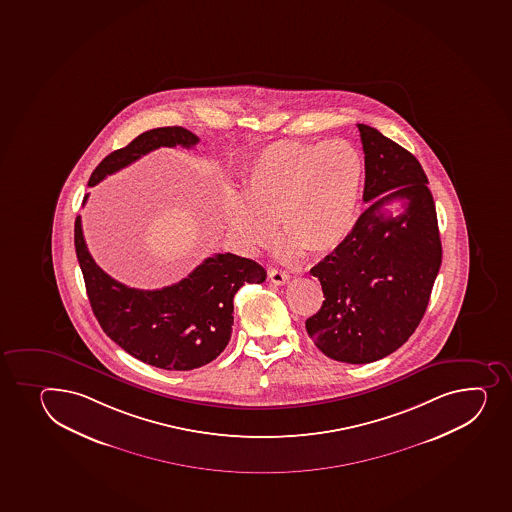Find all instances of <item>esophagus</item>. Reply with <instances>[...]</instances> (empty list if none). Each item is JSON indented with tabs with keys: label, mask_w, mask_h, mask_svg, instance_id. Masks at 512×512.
Listing matches in <instances>:
<instances>
[{
	"label": "esophagus",
	"mask_w": 512,
	"mask_h": 512,
	"mask_svg": "<svg viewBox=\"0 0 512 512\" xmlns=\"http://www.w3.org/2000/svg\"><path fill=\"white\" fill-rule=\"evenodd\" d=\"M269 279L274 282L275 285H284L287 284L290 280V275L284 270L279 269H270L269 270Z\"/></svg>",
	"instance_id": "esophagus-1"
}]
</instances>
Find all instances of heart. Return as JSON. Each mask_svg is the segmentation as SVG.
Instances as JSON below:
<instances>
[{
  "mask_svg": "<svg viewBox=\"0 0 512 512\" xmlns=\"http://www.w3.org/2000/svg\"><path fill=\"white\" fill-rule=\"evenodd\" d=\"M364 176L363 156L344 139L270 144L243 169V200L228 196V232L255 253L274 240L279 223L285 257L334 252L353 230Z\"/></svg>",
  "mask_w": 512,
  "mask_h": 512,
  "instance_id": "1",
  "label": "heart"
}]
</instances>
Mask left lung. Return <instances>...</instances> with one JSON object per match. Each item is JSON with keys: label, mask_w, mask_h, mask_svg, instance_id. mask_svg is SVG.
I'll use <instances>...</instances> for the list:
<instances>
[{"label": "left lung", "mask_w": 512, "mask_h": 512, "mask_svg": "<svg viewBox=\"0 0 512 512\" xmlns=\"http://www.w3.org/2000/svg\"><path fill=\"white\" fill-rule=\"evenodd\" d=\"M358 129L369 205L348 238L312 267L326 299L306 321L317 348L349 364L373 363L408 341L442 264L437 211L422 164L375 127ZM393 200L404 206L396 217L385 211Z\"/></svg>", "instance_id": "1"}]
</instances>
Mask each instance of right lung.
I'll list each match as a JSON object with an SVG mask.
<instances>
[{"mask_svg": "<svg viewBox=\"0 0 512 512\" xmlns=\"http://www.w3.org/2000/svg\"><path fill=\"white\" fill-rule=\"evenodd\" d=\"M198 141V136L180 126L143 132L126 148L102 159L89 186L154 149L178 144L193 148ZM74 238L90 306L104 332L134 358L169 371L201 368L220 356L232 336L237 290L267 279L264 267L255 260L215 253L178 284L158 290L132 289L95 264L85 245L80 216L75 218Z\"/></svg>", "mask_w": 512, "mask_h": 512, "instance_id": "1", "label": "right lung"}]
</instances>
